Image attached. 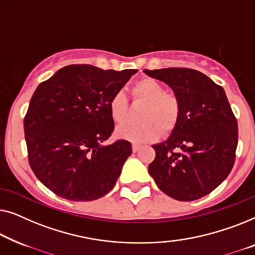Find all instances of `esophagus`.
Masks as SVG:
<instances>
[{"label":"esophagus","instance_id":"1","mask_svg":"<svg viewBox=\"0 0 255 255\" xmlns=\"http://www.w3.org/2000/svg\"><path fill=\"white\" fill-rule=\"evenodd\" d=\"M138 150H139L138 144H132V152H137Z\"/></svg>","mask_w":255,"mask_h":255}]
</instances>
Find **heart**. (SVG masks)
Returning <instances> with one entry per match:
<instances>
[{"mask_svg": "<svg viewBox=\"0 0 255 255\" xmlns=\"http://www.w3.org/2000/svg\"><path fill=\"white\" fill-rule=\"evenodd\" d=\"M135 100L144 104L139 114L141 125L119 127L117 135L132 143H148L156 141L164 132L171 131L178 124L181 112V103L177 95L165 92L158 81L144 78L131 87ZM110 116L118 125L126 123L128 117V100L124 92L118 91L111 97L109 103Z\"/></svg>", "mask_w": 255, "mask_h": 255, "instance_id": "heart-1", "label": "heart"}]
</instances>
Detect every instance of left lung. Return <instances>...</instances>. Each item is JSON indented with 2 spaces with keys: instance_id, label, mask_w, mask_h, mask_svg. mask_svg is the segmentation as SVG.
Wrapping results in <instances>:
<instances>
[{
  "instance_id": "1",
  "label": "left lung",
  "mask_w": 255,
  "mask_h": 255,
  "mask_svg": "<svg viewBox=\"0 0 255 255\" xmlns=\"http://www.w3.org/2000/svg\"><path fill=\"white\" fill-rule=\"evenodd\" d=\"M168 84L181 103L178 124L156 151L149 174L165 194L179 201L203 198L230 173L238 144V124L224 89L188 68L143 70Z\"/></svg>"
}]
</instances>
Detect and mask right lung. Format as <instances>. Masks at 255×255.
<instances>
[{"instance_id":"obj_1","label":"right lung","mask_w":255,"mask_h":255,"mask_svg":"<svg viewBox=\"0 0 255 255\" xmlns=\"http://www.w3.org/2000/svg\"><path fill=\"white\" fill-rule=\"evenodd\" d=\"M136 73L71 64L35 89L24 119L28 163L60 198L92 201L114 187L131 144H103L114 130L109 103Z\"/></svg>"}]
</instances>
